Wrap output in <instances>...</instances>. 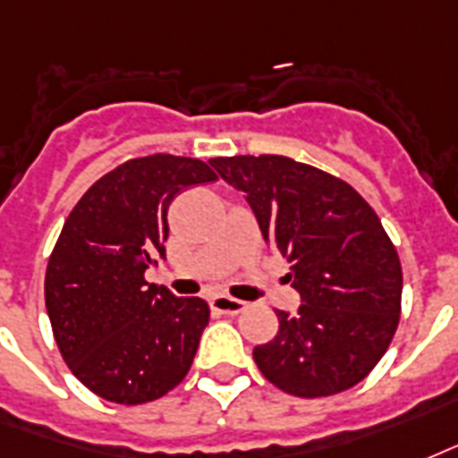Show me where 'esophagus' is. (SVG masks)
I'll return each mask as SVG.
<instances>
[{
  "label": "esophagus",
  "instance_id": "esophagus-1",
  "mask_svg": "<svg viewBox=\"0 0 458 458\" xmlns=\"http://www.w3.org/2000/svg\"><path fill=\"white\" fill-rule=\"evenodd\" d=\"M210 308L219 315H239L246 310V303L232 299V296H215V299H210Z\"/></svg>",
  "mask_w": 458,
  "mask_h": 458
}]
</instances>
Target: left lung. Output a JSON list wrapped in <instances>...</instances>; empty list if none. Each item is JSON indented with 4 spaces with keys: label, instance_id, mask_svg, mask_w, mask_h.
<instances>
[{
    "label": "left lung",
    "instance_id": "left-lung-1",
    "mask_svg": "<svg viewBox=\"0 0 458 458\" xmlns=\"http://www.w3.org/2000/svg\"><path fill=\"white\" fill-rule=\"evenodd\" d=\"M246 196L262 239L292 262L299 313L253 349L260 373L286 394H339L373 370L402 313V262L380 217L332 174L282 155L215 157Z\"/></svg>",
    "mask_w": 458,
    "mask_h": 458
}]
</instances>
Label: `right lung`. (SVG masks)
<instances>
[{
	"mask_svg": "<svg viewBox=\"0 0 458 458\" xmlns=\"http://www.w3.org/2000/svg\"><path fill=\"white\" fill-rule=\"evenodd\" d=\"M215 179L193 157L129 159L95 181L64 222L45 306L71 373L107 402H155L191 370L210 308L148 284L145 269L165 258L174 198Z\"/></svg>",
	"mask_w": 458,
	"mask_h": 458,
	"instance_id": "right-lung-1",
	"label": "right lung"
}]
</instances>
